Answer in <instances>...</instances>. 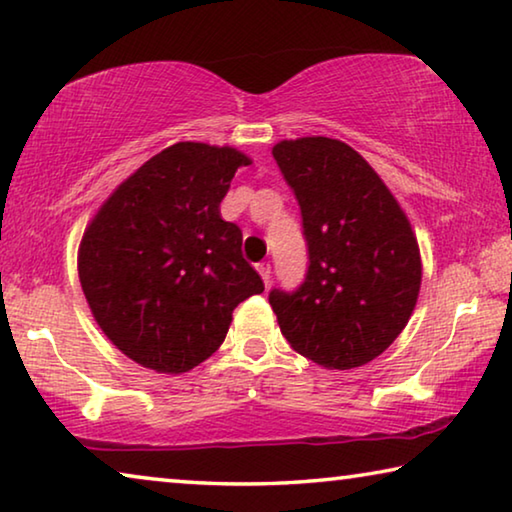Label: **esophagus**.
<instances>
[{"instance_id":"esophagus-1","label":"esophagus","mask_w":512,"mask_h":512,"mask_svg":"<svg viewBox=\"0 0 512 512\" xmlns=\"http://www.w3.org/2000/svg\"><path fill=\"white\" fill-rule=\"evenodd\" d=\"M256 270H258V274H261L265 286H270V283H272V265L270 263H258Z\"/></svg>"}]
</instances>
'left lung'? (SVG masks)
<instances>
[{
    "mask_svg": "<svg viewBox=\"0 0 512 512\" xmlns=\"http://www.w3.org/2000/svg\"><path fill=\"white\" fill-rule=\"evenodd\" d=\"M272 154L295 192L308 249L299 288L270 290L283 338L331 370L370 363L404 331L420 295V247L410 222L345 142L283 140Z\"/></svg>",
    "mask_w": 512,
    "mask_h": 512,
    "instance_id": "obj_1",
    "label": "left lung"
}]
</instances>
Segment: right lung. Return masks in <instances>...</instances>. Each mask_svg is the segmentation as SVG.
<instances>
[{
	"mask_svg": "<svg viewBox=\"0 0 512 512\" xmlns=\"http://www.w3.org/2000/svg\"><path fill=\"white\" fill-rule=\"evenodd\" d=\"M231 147L177 142L99 208L79 279L108 340L142 367L181 374L215 354L240 301L265 290L220 204L240 165Z\"/></svg>",
	"mask_w": 512,
	"mask_h": 512,
	"instance_id": "right-lung-1",
	"label": "right lung"
}]
</instances>
